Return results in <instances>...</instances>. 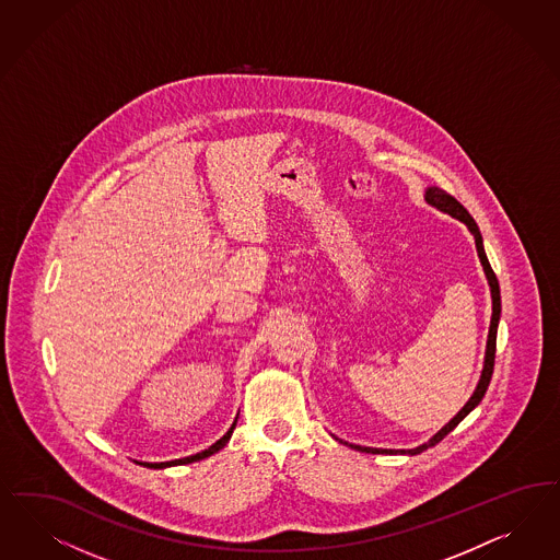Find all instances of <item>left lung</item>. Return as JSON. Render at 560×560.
Here are the masks:
<instances>
[{"label": "left lung", "mask_w": 560, "mask_h": 560, "mask_svg": "<svg viewBox=\"0 0 560 560\" xmlns=\"http://www.w3.org/2000/svg\"><path fill=\"white\" fill-rule=\"evenodd\" d=\"M427 201L434 206V208H439L441 212H447L450 217L457 218V220H462L466 226L469 229V233L474 235L476 238V252H478V257H480V261H482V268H485V273H487L488 284H490V294H492V319H490V331H488V342H487V359H485V369H482V377L478 381V387H476V392H474V396L469 397L468 404L457 412V416H453L452 420L439 431V433L434 434L433 439L429 441V443H424V445H420V447H416V450H375V447H361V445H350L352 450H357V452L364 453H406V455H416V453L427 452L429 447H434L436 443H441L447 434L452 433L453 429L466 418V416L482 401V397L487 394L488 383L492 380V371H494V352H497V327H499V319H501V290H499V280H497V276H494V271L490 268V264H488L487 253H485V245H482V235H480V231H478V224L474 222V218L469 217L468 210L457 201V199L450 196L447 191H443V189H439V187H429V191H427Z\"/></svg>", "instance_id": "obj_1"}]
</instances>
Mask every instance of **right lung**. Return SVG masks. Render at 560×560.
<instances>
[{"label": "right lung", "mask_w": 560, "mask_h": 560, "mask_svg": "<svg viewBox=\"0 0 560 560\" xmlns=\"http://www.w3.org/2000/svg\"><path fill=\"white\" fill-rule=\"evenodd\" d=\"M238 418V416H236ZM236 420L233 422V427L229 429V433L224 434L220 441H217L212 447H208L206 452L196 453V455H189V457H183V459H175V462H163V464H145L142 462V466L145 468H168V466H180V464H191V462H199V459H203V457H210L212 453L220 452L226 443H229V439H231V434L235 431Z\"/></svg>", "instance_id": "1"}]
</instances>
